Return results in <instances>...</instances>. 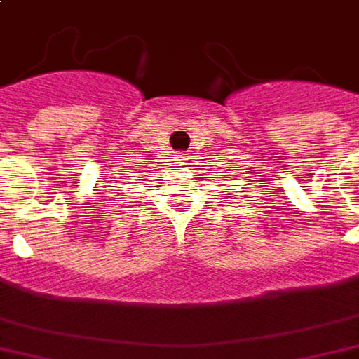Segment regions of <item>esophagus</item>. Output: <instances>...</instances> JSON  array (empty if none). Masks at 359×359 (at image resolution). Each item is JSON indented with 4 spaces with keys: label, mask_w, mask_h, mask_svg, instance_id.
Here are the masks:
<instances>
[{
    "label": "esophagus",
    "mask_w": 359,
    "mask_h": 359,
    "mask_svg": "<svg viewBox=\"0 0 359 359\" xmlns=\"http://www.w3.org/2000/svg\"><path fill=\"white\" fill-rule=\"evenodd\" d=\"M185 160H187V156H185L184 151H180V154L175 156V162H177V163H184Z\"/></svg>",
    "instance_id": "1"
}]
</instances>
